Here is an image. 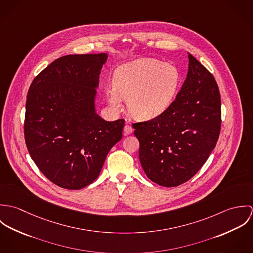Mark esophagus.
<instances>
[{"label": "esophagus", "mask_w": 253, "mask_h": 253, "mask_svg": "<svg viewBox=\"0 0 253 253\" xmlns=\"http://www.w3.org/2000/svg\"><path fill=\"white\" fill-rule=\"evenodd\" d=\"M124 131H125L126 134H130V133L133 131V127H132L130 125H128V124L126 123V125L125 127H124Z\"/></svg>", "instance_id": "esophagus-1"}]
</instances>
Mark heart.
I'll return each instance as SVG.
<instances>
[{"label": "heart", "instance_id": "b5f03b06", "mask_svg": "<svg viewBox=\"0 0 253 253\" xmlns=\"http://www.w3.org/2000/svg\"><path fill=\"white\" fill-rule=\"evenodd\" d=\"M113 82L106 90L110 105L119 108L123 99H127L134 118L151 120L172 104L180 88L181 73L174 64L147 57L118 67Z\"/></svg>", "mask_w": 253, "mask_h": 253}]
</instances>
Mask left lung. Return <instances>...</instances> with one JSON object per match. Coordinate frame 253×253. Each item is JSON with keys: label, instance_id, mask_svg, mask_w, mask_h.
<instances>
[{"label": "left lung", "instance_id": "1", "mask_svg": "<svg viewBox=\"0 0 253 253\" xmlns=\"http://www.w3.org/2000/svg\"><path fill=\"white\" fill-rule=\"evenodd\" d=\"M186 80L170 107L161 116L132 124L139 140V161L147 177L176 187L190 180L214 149L221 128L216 81L188 53Z\"/></svg>", "mask_w": 253, "mask_h": 253}]
</instances>
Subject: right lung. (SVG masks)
Instances as JSON below:
<instances>
[{
  "label": "right lung",
  "instance_id": "1",
  "mask_svg": "<svg viewBox=\"0 0 253 253\" xmlns=\"http://www.w3.org/2000/svg\"><path fill=\"white\" fill-rule=\"evenodd\" d=\"M108 55L71 54L51 62L27 94L24 137L41 172L55 185L82 189L95 180L125 120L107 122L94 108L99 75Z\"/></svg>",
  "mask_w": 253,
  "mask_h": 253
}]
</instances>
